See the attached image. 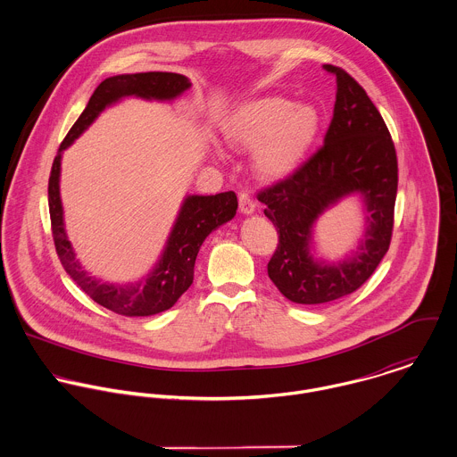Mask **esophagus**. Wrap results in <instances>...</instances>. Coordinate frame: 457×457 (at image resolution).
<instances>
[{
    "label": "esophagus",
    "instance_id": "esophagus-1",
    "mask_svg": "<svg viewBox=\"0 0 457 457\" xmlns=\"http://www.w3.org/2000/svg\"><path fill=\"white\" fill-rule=\"evenodd\" d=\"M238 204H240V212H242L244 215H251V213H254V210H256V203H254V199L251 197V194H249L247 190H242V192H240V195H238Z\"/></svg>",
    "mask_w": 457,
    "mask_h": 457
}]
</instances>
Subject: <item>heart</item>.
Here are the masks:
<instances>
[{"mask_svg": "<svg viewBox=\"0 0 457 457\" xmlns=\"http://www.w3.org/2000/svg\"><path fill=\"white\" fill-rule=\"evenodd\" d=\"M320 116L312 105L280 96L253 98L222 121L226 141L254 150V166L263 179L280 180L296 171L312 148Z\"/></svg>", "mask_w": 457, "mask_h": 457, "instance_id": "1", "label": "heart"}]
</instances>
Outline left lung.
Masks as SVG:
<instances>
[{"mask_svg": "<svg viewBox=\"0 0 457 457\" xmlns=\"http://www.w3.org/2000/svg\"><path fill=\"white\" fill-rule=\"evenodd\" d=\"M337 92L323 146L291 177L262 190L278 244L269 277L291 302L318 305L357 291L388 251L397 194V157L390 132L364 88L343 69L323 65ZM359 193L368 212L357 252L327 264L311 254L312 228L343 196Z\"/></svg>", "mask_w": 457, "mask_h": 457, "instance_id": "1", "label": "left lung"}]
</instances>
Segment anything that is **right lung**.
<instances>
[{"instance_id": "right-lung-1", "label": "right lung", "mask_w": 457, "mask_h": 457, "mask_svg": "<svg viewBox=\"0 0 457 457\" xmlns=\"http://www.w3.org/2000/svg\"><path fill=\"white\" fill-rule=\"evenodd\" d=\"M190 88V81L173 72L121 74L104 79L93 92L88 105L69 130L58 148L49 177V213L58 258L78 286L102 307L121 316H152L171 309L188 289L194 278V265L204 238L219 226L231 220L238 201L233 190L215 195H187L170 233L161 260L143 280L132 284L104 282L88 274L76 260V253L65 233L63 206L60 197L62 155L111 104L125 96L146 100H175Z\"/></svg>"}]
</instances>
